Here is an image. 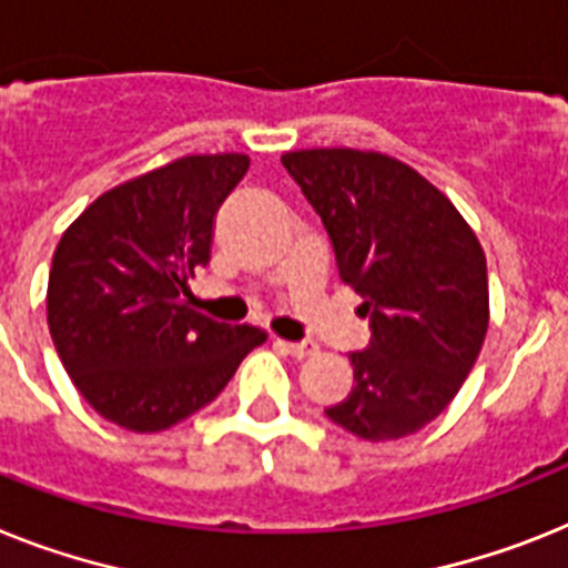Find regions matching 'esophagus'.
<instances>
[{
  "label": "esophagus",
  "mask_w": 568,
  "mask_h": 568,
  "mask_svg": "<svg viewBox=\"0 0 568 568\" xmlns=\"http://www.w3.org/2000/svg\"><path fill=\"white\" fill-rule=\"evenodd\" d=\"M276 343H280V346L294 357H308L317 352V343L314 341H276Z\"/></svg>",
  "instance_id": "esophagus-1"
}]
</instances>
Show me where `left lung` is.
Instances as JSON below:
<instances>
[{
  "label": "left lung",
  "instance_id": "8db88e82",
  "mask_svg": "<svg viewBox=\"0 0 568 568\" xmlns=\"http://www.w3.org/2000/svg\"><path fill=\"white\" fill-rule=\"evenodd\" d=\"M337 271L369 317L355 387L326 416L366 442L422 430L454 402L488 332V268L468 222L402 161L361 150L285 152Z\"/></svg>",
  "mask_w": 568,
  "mask_h": 568
}]
</instances>
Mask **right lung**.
<instances>
[{
  "label": "right lung",
  "instance_id": "obj_1",
  "mask_svg": "<svg viewBox=\"0 0 568 568\" xmlns=\"http://www.w3.org/2000/svg\"><path fill=\"white\" fill-rule=\"evenodd\" d=\"M247 155H187L109 190L63 233L49 274V328L65 373L106 422L159 433L211 404L256 326L187 306L211 262L216 213Z\"/></svg>",
  "mask_w": 568,
  "mask_h": 568
}]
</instances>
